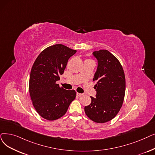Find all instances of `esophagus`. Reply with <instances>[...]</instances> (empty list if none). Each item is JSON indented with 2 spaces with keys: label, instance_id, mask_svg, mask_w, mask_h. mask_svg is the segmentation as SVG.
Here are the masks:
<instances>
[{
  "label": "esophagus",
  "instance_id": "obj_1",
  "mask_svg": "<svg viewBox=\"0 0 155 155\" xmlns=\"http://www.w3.org/2000/svg\"><path fill=\"white\" fill-rule=\"evenodd\" d=\"M77 95L78 96L80 97V96H83V94H81V93H78V92H77Z\"/></svg>",
  "mask_w": 155,
  "mask_h": 155
}]
</instances>
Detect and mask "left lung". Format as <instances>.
Wrapping results in <instances>:
<instances>
[{
	"mask_svg": "<svg viewBox=\"0 0 155 155\" xmlns=\"http://www.w3.org/2000/svg\"><path fill=\"white\" fill-rule=\"evenodd\" d=\"M97 60L94 81L96 97H91V103L84 107L86 115L96 123H105L115 118L124 102L125 77L118 59L107 50L93 52Z\"/></svg>",
	"mask_w": 155,
	"mask_h": 155,
	"instance_id": "left-lung-1",
	"label": "left lung"
}]
</instances>
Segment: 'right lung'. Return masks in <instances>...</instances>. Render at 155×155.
<instances>
[{
  "label": "right lung",
  "instance_id": "add662e5",
  "mask_svg": "<svg viewBox=\"0 0 155 155\" xmlns=\"http://www.w3.org/2000/svg\"><path fill=\"white\" fill-rule=\"evenodd\" d=\"M76 52L62 44L53 45L40 52L33 64L30 95L37 112L46 120H55L63 117L76 97L75 90H65L56 84L69 58Z\"/></svg>",
  "mask_w": 155,
  "mask_h": 155
}]
</instances>
